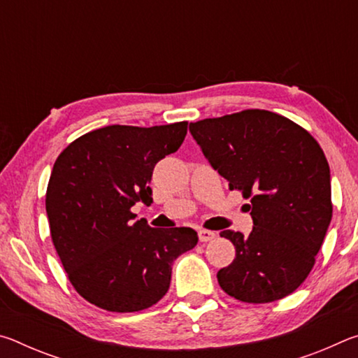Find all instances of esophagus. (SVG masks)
I'll list each match as a JSON object with an SVG mask.
<instances>
[{"mask_svg":"<svg viewBox=\"0 0 358 358\" xmlns=\"http://www.w3.org/2000/svg\"><path fill=\"white\" fill-rule=\"evenodd\" d=\"M215 237H216V234L211 232V230H207V229L199 230V240H201L202 243H207V241H211Z\"/></svg>","mask_w":358,"mask_h":358,"instance_id":"obj_1","label":"esophagus"}]
</instances>
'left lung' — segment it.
Wrapping results in <instances>:
<instances>
[{
	"label": "left lung",
	"instance_id": "obj_1",
	"mask_svg": "<svg viewBox=\"0 0 358 358\" xmlns=\"http://www.w3.org/2000/svg\"><path fill=\"white\" fill-rule=\"evenodd\" d=\"M211 167L251 199L250 235L222 230L235 259L217 271L224 292L245 303L292 294L316 262L331 221L330 167L320 145L294 121L243 110L189 124Z\"/></svg>",
	"mask_w": 358,
	"mask_h": 358
}]
</instances>
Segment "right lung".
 I'll use <instances>...</instances> for the list:
<instances>
[{
    "label": "right lung",
    "mask_w": 358,
    "mask_h": 358,
    "mask_svg": "<svg viewBox=\"0 0 358 358\" xmlns=\"http://www.w3.org/2000/svg\"><path fill=\"white\" fill-rule=\"evenodd\" d=\"M187 121L87 132L57 157L45 210L52 241L72 286L113 313L156 305L171 286L172 264L197 245L191 227L134 222L132 205L153 203L148 183L157 161L183 143Z\"/></svg>",
    "instance_id": "1"
}]
</instances>
